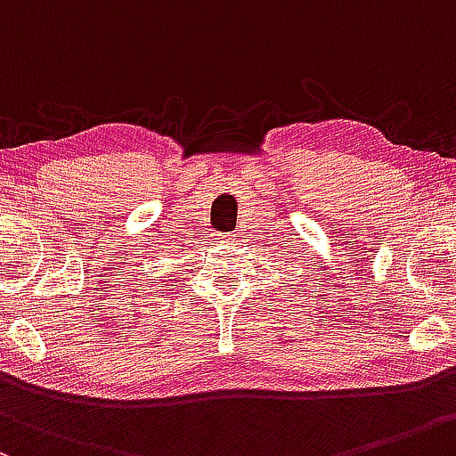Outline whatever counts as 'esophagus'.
Here are the masks:
<instances>
[{
    "instance_id": "1",
    "label": "esophagus",
    "mask_w": 456,
    "mask_h": 456,
    "mask_svg": "<svg viewBox=\"0 0 456 456\" xmlns=\"http://www.w3.org/2000/svg\"><path fill=\"white\" fill-rule=\"evenodd\" d=\"M234 237H237V234H230V232H217V239L222 243H234Z\"/></svg>"
}]
</instances>
